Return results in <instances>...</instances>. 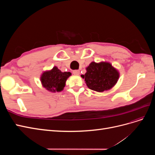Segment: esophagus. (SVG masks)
<instances>
[{
	"label": "esophagus",
	"mask_w": 155,
	"mask_h": 155,
	"mask_svg": "<svg viewBox=\"0 0 155 155\" xmlns=\"http://www.w3.org/2000/svg\"><path fill=\"white\" fill-rule=\"evenodd\" d=\"M73 74L74 75H75V76H79V74H80V72H79V70H74Z\"/></svg>",
	"instance_id": "obj_1"
}]
</instances>
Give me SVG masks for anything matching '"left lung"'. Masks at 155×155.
Wrapping results in <instances>:
<instances>
[{
    "mask_svg": "<svg viewBox=\"0 0 155 155\" xmlns=\"http://www.w3.org/2000/svg\"><path fill=\"white\" fill-rule=\"evenodd\" d=\"M87 72L81 77L85 79L87 86L98 92L109 91L118 82L120 72L112 64L107 61L91 62L86 67Z\"/></svg>",
    "mask_w": 155,
    "mask_h": 155,
    "instance_id": "obj_1",
    "label": "left lung"
}]
</instances>
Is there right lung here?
Instances as JSON below:
<instances>
[{"label": "right lung", "instance_id": "1", "mask_svg": "<svg viewBox=\"0 0 155 155\" xmlns=\"http://www.w3.org/2000/svg\"><path fill=\"white\" fill-rule=\"evenodd\" d=\"M71 75L70 72H63L55 66L51 70H46L42 73L40 80L42 86L48 91L59 92L63 90L67 79Z\"/></svg>", "mask_w": 155, "mask_h": 155}]
</instances>
